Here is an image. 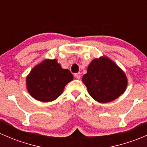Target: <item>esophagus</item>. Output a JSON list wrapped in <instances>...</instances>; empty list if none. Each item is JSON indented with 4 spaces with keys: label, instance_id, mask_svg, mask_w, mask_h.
Returning a JSON list of instances; mask_svg holds the SVG:
<instances>
[{
    "label": "esophagus",
    "instance_id": "obj_1",
    "mask_svg": "<svg viewBox=\"0 0 147 147\" xmlns=\"http://www.w3.org/2000/svg\"><path fill=\"white\" fill-rule=\"evenodd\" d=\"M74 76H75V78H76V79H78V80L80 79V78H81L80 72H78V73H75V75H74Z\"/></svg>",
    "mask_w": 147,
    "mask_h": 147
}]
</instances>
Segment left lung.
<instances>
[{"mask_svg":"<svg viewBox=\"0 0 147 147\" xmlns=\"http://www.w3.org/2000/svg\"><path fill=\"white\" fill-rule=\"evenodd\" d=\"M82 82L90 96L100 103L116 100L124 92L127 86L124 72L105 56L90 63L87 73L83 75Z\"/></svg>","mask_w":147,"mask_h":147,"instance_id":"left-lung-1","label":"left lung"}]
</instances>
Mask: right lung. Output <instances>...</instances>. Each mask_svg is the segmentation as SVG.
I'll return each instance as SVG.
<instances>
[{
	"label": "right lung",
	"mask_w": 147,
	"mask_h": 147,
	"mask_svg": "<svg viewBox=\"0 0 147 147\" xmlns=\"http://www.w3.org/2000/svg\"><path fill=\"white\" fill-rule=\"evenodd\" d=\"M72 80L69 69L62 68L55 59H47L32 68L26 78V86L34 99L51 102L63 93L65 85Z\"/></svg>",
	"instance_id": "right-lung-1"
}]
</instances>
